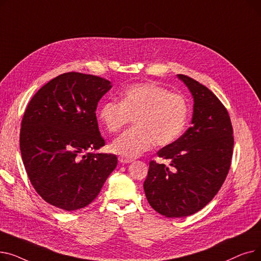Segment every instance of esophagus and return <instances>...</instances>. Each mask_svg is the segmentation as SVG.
I'll return each mask as SVG.
<instances>
[{"mask_svg":"<svg viewBox=\"0 0 261 261\" xmlns=\"http://www.w3.org/2000/svg\"><path fill=\"white\" fill-rule=\"evenodd\" d=\"M118 161H119L120 163H122V164H128V163L133 162L134 160H133V159H128V158H125V156H119V158H118Z\"/></svg>","mask_w":261,"mask_h":261,"instance_id":"obj_1","label":"esophagus"}]
</instances>
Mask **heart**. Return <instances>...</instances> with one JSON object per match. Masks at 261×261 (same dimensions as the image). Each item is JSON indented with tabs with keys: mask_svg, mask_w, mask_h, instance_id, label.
<instances>
[{
	"mask_svg": "<svg viewBox=\"0 0 261 261\" xmlns=\"http://www.w3.org/2000/svg\"><path fill=\"white\" fill-rule=\"evenodd\" d=\"M188 113L184 96L155 84H141L126 89L120 101L105 102L99 109L98 119L111 133L119 132L134 119L135 126L110 146L113 152L134 159L154 143L167 146L175 142L186 127Z\"/></svg>",
	"mask_w": 261,
	"mask_h": 261,
	"instance_id": "b5f03b06",
	"label": "heart"
}]
</instances>
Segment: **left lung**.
Listing matches in <instances>:
<instances>
[{"label": "left lung", "mask_w": 261, "mask_h": 261, "mask_svg": "<svg viewBox=\"0 0 261 261\" xmlns=\"http://www.w3.org/2000/svg\"><path fill=\"white\" fill-rule=\"evenodd\" d=\"M194 98L191 127L158 151L170 167L151 161L144 182L151 207L168 218L193 215L207 205L221 188L230 167L234 147L227 110L200 82L177 75Z\"/></svg>", "instance_id": "obj_1"}]
</instances>
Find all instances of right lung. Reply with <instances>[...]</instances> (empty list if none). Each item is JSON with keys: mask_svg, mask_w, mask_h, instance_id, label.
Segmentation results:
<instances>
[{"mask_svg": "<svg viewBox=\"0 0 261 261\" xmlns=\"http://www.w3.org/2000/svg\"><path fill=\"white\" fill-rule=\"evenodd\" d=\"M111 88L98 76L64 73L41 88L25 110L20 132L24 167L37 193L55 207H86L117 165L115 154L90 152L105 146L96 109Z\"/></svg>", "mask_w": 261, "mask_h": 261, "instance_id": "1", "label": "right lung"}]
</instances>
